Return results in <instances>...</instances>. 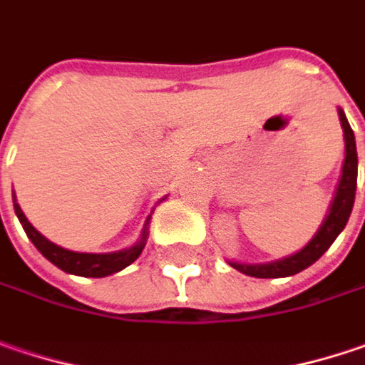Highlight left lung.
<instances>
[{
    "instance_id": "left-lung-1",
    "label": "left lung",
    "mask_w": 365,
    "mask_h": 365,
    "mask_svg": "<svg viewBox=\"0 0 365 365\" xmlns=\"http://www.w3.org/2000/svg\"><path fill=\"white\" fill-rule=\"evenodd\" d=\"M341 129H343V139H345V158L341 166V176H339L337 189L333 195V201L329 205V211L317 230V234L310 238V242L300 248L298 252L283 257L277 261L269 263H238V261H228L230 267L236 271L259 277V279H277V277H289L296 275L304 269H308L312 263H317L320 257L329 250V246L335 242L339 234L347 226V220L354 210L356 201V185H357V150L356 135L349 127V120L345 117L343 108H337Z\"/></svg>"
}]
</instances>
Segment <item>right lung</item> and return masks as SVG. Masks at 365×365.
Listing matches in <instances>:
<instances>
[{
	"mask_svg": "<svg viewBox=\"0 0 365 365\" xmlns=\"http://www.w3.org/2000/svg\"><path fill=\"white\" fill-rule=\"evenodd\" d=\"M164 199H160V201H164ZM14 210H16V215H18L22 228L26 232V236L30 238V242L36 246V250L45 257L46 261H51L55 267H59L61 271L69 273V275H80V277H108V275L119 273L125 267H129L133 261H137V257L141 255L143 246L148 242V234H150L148 226H150V217H152V215H148L137 242H133L129 248L115 250V252H76V250H67L63 246L51 242L48 238H45L38 230L34 228L28 222L22 207L16 203V195H14Z\"/></svg>",
	"mask_w": 365,
	"mask_h": 365,
	"instance_id": "obj_1",
	"label": "right lung"
}]
</instances>
